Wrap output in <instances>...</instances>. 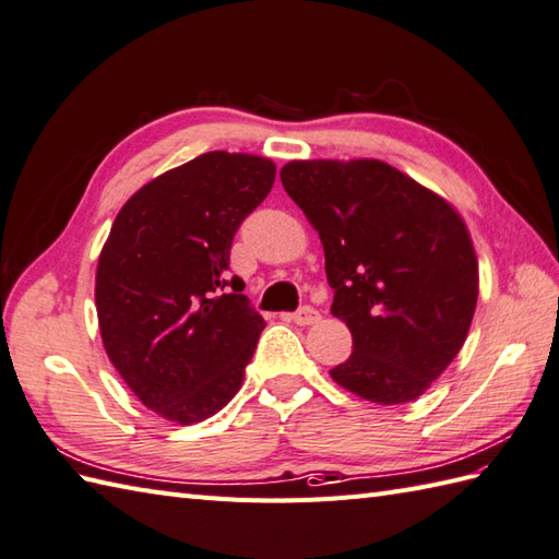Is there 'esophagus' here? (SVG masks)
I'll return each mask as SVG.
<instances>
[{
    "instance_id": "esophagus-1",
    "label": "esophagus",
    "mask_w": 559,
    "mask_h": 559,
    "mask_svg": "<svg viewBox=\"0 0 559 559\" xmlns=\"http://www.w3.org/2000/svg\"><path fill=\"white\" fill-rule=\"evenodd\" d=\"M293 321L295 323H300V326H309V323H314V321H319V311L311 307V305H302L300 309L297 311H293Z\"/></svg>"
}]
</instances>
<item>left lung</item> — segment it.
<instances>
[{
    "mask_svg": "<svg viewBox=\"0 0 559 559\" xmlns=\"http://www.w3.org/2000/svg\"><path fill=\"white\" fill-rule=\"evenodd\" d=\"M281 180L319 230L331 314L353 333L333 381L379 405L417 400L472 326L478 262L464 221L376 159L290 162Z\"/></svg>",
    "mask_w": 559,
    "mask_h": 559,
    "instance_id": "8db88e82",
    "label": "left lung"
}]
</instances>
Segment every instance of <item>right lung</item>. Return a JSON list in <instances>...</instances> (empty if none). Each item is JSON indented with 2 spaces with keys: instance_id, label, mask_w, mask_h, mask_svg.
Segmentation results:
<instances>
[{
  "instance_id": "1",
  "label": "right lung",
  "mask_w": 559,
  "mask_h": 559,
  "mask_svg": "<svg viewBox=\"0 0 559 559\" xmlns=\"http://www.w3.org/2000/svg\"><path fill=\"white\" fill-rule=\"evenodd\" d=\"M274 178L269 159L206 152L140 188L114 221L95 285L102 343L168 421L212 417L242 385L266 323L228 276L230 248Z\"/></svg>"
}]
</instances>
